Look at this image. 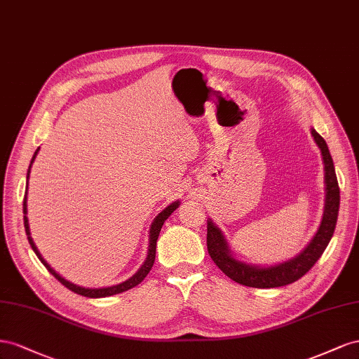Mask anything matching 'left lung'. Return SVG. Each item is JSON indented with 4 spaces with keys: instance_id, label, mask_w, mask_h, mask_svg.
I'll list each match as a JSON object with an SVG mask.
<instances>
[{
    "instance_id": "8db88e82",
    "label": "left lung",
    "mask_w": 359,
    "mask_h": 359,
    "mask_svg": "<svg viewBox=\"0 0 359 359\" xmlns=\"http://www.w3.org/2000/svg\"><path fill=\"white\" fill-rule=\"evenodd\" d=\"M311 135L314 137L316 144L319 146L323 163H325V183H326V203H325V212L323 219L319 230H317L316 236L310 242L299 255L294 259L281 263L278 266H272V268H255L234 260L225 239L221 231L215 227L212 221H208V251L212 260L218 268L239 284L248 285V287H257V289H271V287H281V285H287L294 281H298L301 276L309 272L316 262L320 259V255L326 250L327 243H330L335 225L337 218H339V209H340V188L339 182H337L334 162L331 158L330 149H327L325 140L317 134L314 129H311Z\"/></svg>"
}]
</instances>
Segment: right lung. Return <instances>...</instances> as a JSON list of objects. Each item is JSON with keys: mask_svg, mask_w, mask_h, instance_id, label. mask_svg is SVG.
Listing matches in <instances>:
<instances>
[{"mask_svg": "<svg viewBox=\"0 0 359 359\" xmlns=\"http://www.w3.org/2000/svg\"><path fill=\"white\" fill-rule=\"evenodd\" d=\"M37 151H39V149L34 151V156H33V159H32V163H29V168H32V165H33V162H34V159H36ZM29 168H28V172H27V180H28V176H29ZM27 187H28V185H27ZM177 208H179V201L171 203L170 206L163 209V210L158 215V217L155 218V221L151 222V227H150V243H149L147 259H146L144 264H142L141 268H140V271H138L134 276H130V278H129L128 281L121 283V284H117V285H112V287H105V289H86V287H79V285L72 284V283L66 281L65 278H61V276H60L53 268H50V266L42 259V255H40V252L37 251V248H36V245H34L32 236H29V227H28V219H27V217H24V225H25V231H27V236H28V242H29V245H32V248H33V251L36 252L39 260L45 264V268H46L50 273H53V275L55 276V278H57L61 284L65 285V287H67L69 290L75 292V293H78V294H83V296H86V298H105V296H112V294H117V293L126 292V290H129V289H132V287H135V285H138L142 280L146 278L147 273H149L150 269H151L153 263H155V257H156V241H158V238H159V231H161V229H162V225H163V222H165V219L170 217V215H171L174 210H176ZM25 213H27V192H25V197H24V215H25Z\"/></svg>", "mask_w": 359, "mask_h": 359, "instance_id": "obj_1", "label": "right lung"}]
</instances>
